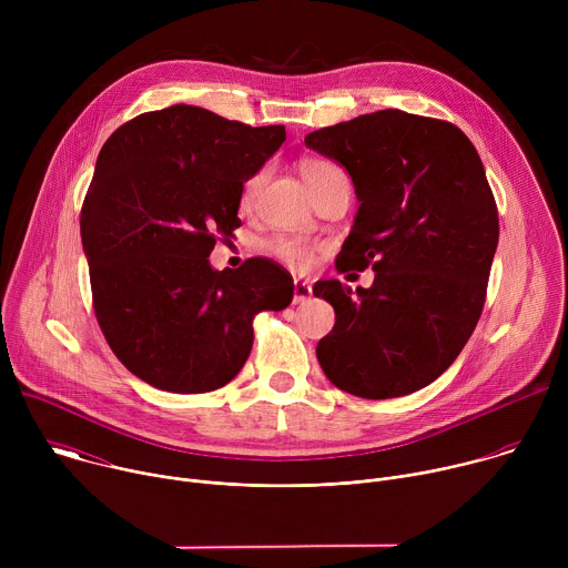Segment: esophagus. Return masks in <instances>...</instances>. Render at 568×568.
<instances>
[{
    "instance_id": "1",
    "label": "esophagus",
    "mask_w": 568,
    "mask_h": 568,
    "mask_svg": "<svg viewBox=\"0 0 568 568\" xmlns=\"http://www.w3.org/2000/svg\"><path fill=\"white\" fill-rule=\"evenodd\" d=\"M312 296V287L305 281H294V303H305Z\"/></svg>"
}]
</instances>
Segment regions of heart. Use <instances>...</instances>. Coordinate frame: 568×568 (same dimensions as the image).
I'll use <instances>...</instances> for the list:
<instances>
[{
	"mask_svg": "<svg viewBox=\"0 0 568 568\" xmlns=\"http://www.w3.org/2000/svg\"><path fill=\"white\" fill-rule=\"evenodd\" d=\"M342 173L335 164L326 159H303L301 161V178L305 182V186L310 189V193L314 195L318 191V186L326 182L331 175ZM263 182V173H256L247 184H245V193H242V202L250 204L254 200V193L258 191ZM270 254H274L281 263H285L287 267L296 270V272H307L314 265L316 258V247L307 240L301 237H287V235H278L274 237L267 245Z\"/></svg>",
	"mask_w": 568,
	"mask_h": 568,
	"instance_id": "heart-1",
	"label": "heart"
}]
</instances>
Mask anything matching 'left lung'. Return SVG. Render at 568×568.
<instances>
[{
  "instance_id": "left-lung-1",
  "label": "left lung",
  "mask_w": 568,
  "mask_h": 568,
  "mask_svg": "<svg viewBox=\"0 0 568 568\" xmlns=\"http://www.w3.org/2000/svg\"><path fill=\"white\" fill-rule=\"evenodd\" d=\"M305 145L339 161L359 200L337 272H375L357 294L314 285L335 307L316 359L366 399L420 390L454 364L488 292L499 213L480 156L454 123L402 110L314 130Z\"/></svg>"
}]
</instances>
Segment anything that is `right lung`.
Returning <instances> with one entry per match:
<instances>
[{"label": "right lung", "instance_id": "add662e5", "mask_svg": "<svg viewBox=\"0 0 568 568\" xmlns=\"http://www.w3.org/2000/svg\"><path fill=\"white\" fill-rule=\"evenodd\" d=\"M285 141L193 105L143 112L101 148L80 211L99 326L119 362L171 393L231 382L254 344V316L292 303L294 281L256 256L213 270L215 240L240 226L242 184Z\"/></svg>", "mask_w": 568, "mask_h": 568}]
</instances>
